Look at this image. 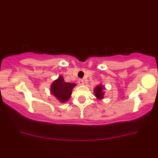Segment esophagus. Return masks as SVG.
<instances>
[{
  "label": "esophagus",
  "instance_id": "esophagus-1",
  "mask_svg": "<svg viewBox=\"0 0 158 158\" xmlns=\"http://www.w3.org/2000/svg\"><path fill=\"white\" fill-rule=\"evenodd\" d=\"M78 83H79V85H83V84H84L83 80V79H79L78 80Z\"/></svg>",
  "mask_w": 158,
  "mask_h": 158
}]
</instances>
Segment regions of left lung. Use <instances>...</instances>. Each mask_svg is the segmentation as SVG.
<instances>
[{
	"label": "left lung",
	"mask_w": 158,
	"mask_h": 158,
	"mask_svg": "<svg viewBox=\"0 0 158 158\" xmlns=\"http://www.w3.org/2000/svg\"><path fill=\"white\" fill-rule=\"evenodd\" d=\"M105 89V88L101 85H97L96 88H95L94 93L95 96L98 99H102L103 98V95H104V92L103 91Z\"/></svg>",
	"instance_id": "left-lung-1"
}]
</instances>
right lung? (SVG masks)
<instances>
[{
	"label": "right lung",
	"mask_w": 158,
	"mask_h": 158,
	"mask_svg": "<svg viewBox=\"0 0 158 158\" xmlns=\"http://www.w3.org/2000/svg\"><path fill=\"white\" fill-rule=\"evenodd\" d=\"M75 85V83L64 82L63 77L60 75L51 85V94H53L60 102L64 103L70 99L72 90Z\"/></svg>",
	"instance_id": "right-lung-1"
}]
</instances>
